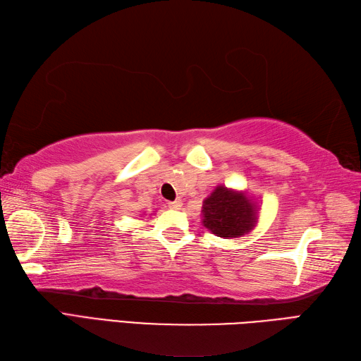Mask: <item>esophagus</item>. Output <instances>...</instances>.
I'll return each instance as SVG.
<instances>
[{
    "mask_svg": "<svg viewBox=\"0 0 361 361\" xmlns=\"http://www.w3.org/2000/svg\"><path fill=\"white\" fill-rule=\"evenodd\" d=\"M182 207L180 201H173V202H168V208H171V210H179Z\"/></svg>",
    "mask_w": 361,
    "mask_h": 361,
    "instance_id": "34e87169",
    "label": "esophagus"
}]
</instances>
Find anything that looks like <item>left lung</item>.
<instances>
[{"label": "left lung", "instance_id": "obj_1", "mask_svg": "<svg viewBox=\"0 0 361 361\" xmlns=\"http://www.w3.org/2000/svg\"><path fill=\"white\" fill-rule=\"evenodd\" d=\"M256 221H258V208L243 191L219 185L204 201V227L219 238L244 236L253 230Z\"/></svg>", "mask_w": 361, "mask_h": 361}]
</instances>
